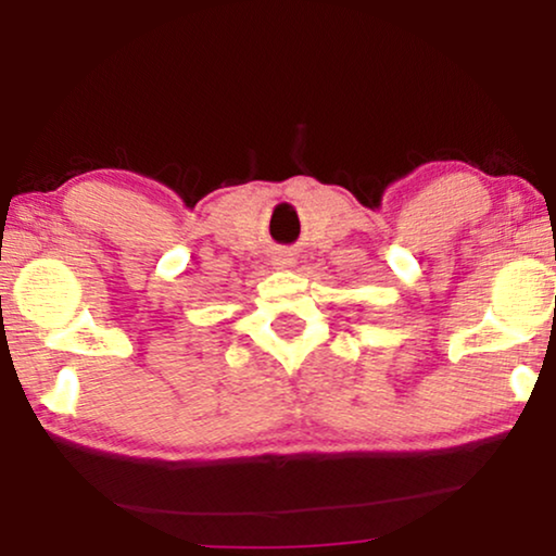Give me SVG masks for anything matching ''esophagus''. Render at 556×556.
<instances>
[{"label": "esophagus", "instance_id": "obj_1", "mask_svg": "<svg viewBox=\"0 0 556 556\" xmlns=\"http://www.w3.org/2000/svg\"><path fill=\"white\" fill-rule=\"evenodd\" d=\"M273 265H278V268H291V265H295V257L293 253H288V250H278V253L273 255Z\"/></svg>", "mask_w": 556, "mask_h": 556}]
</instances>
